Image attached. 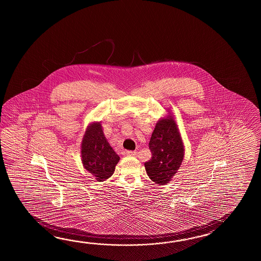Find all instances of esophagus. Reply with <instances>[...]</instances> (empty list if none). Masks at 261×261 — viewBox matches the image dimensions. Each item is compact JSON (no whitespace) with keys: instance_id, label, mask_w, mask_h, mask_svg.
Instances as JSON below:
<instances>
[{"instance_id":"obj_1","label":"esophagus","mask_w":261,"mask_h":261,"mask_svg":"<svg viewBox=\"0 0 261 261\" xmlns=\"http://www.w3.org/2000/svg\"><path fill=\"white\" fill-rule=\"evenodd\" d=\"M127 155H130V156H136L137 152L136 151H127Z\"/></svg>"}]
</instances>
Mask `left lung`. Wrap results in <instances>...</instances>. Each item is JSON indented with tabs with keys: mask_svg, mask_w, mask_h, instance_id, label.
<instances>
[{
	"mask_svg": "<svg viewBox=\"0 0 261 261\" xmlns=\"http://www.w3.org/2000/svg\"><path fill=\"white\" fill-rule=\"evenodd\" d=\"M149 149L152 156L144 163L147 175L160 186L166 185L179 170L185 153L183 141L171 113L155 124Z\"/></svg>",
	"mask_w": 261,
	"mask_h": 261,
	"instance_id": "obj_1",
	"label": "left lung"
}]
</instances>
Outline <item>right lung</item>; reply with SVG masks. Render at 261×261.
Returning a JSON list of instances; mask_svg holds the SVG:
<instances>
[{
  "mask_svg": "<svg viewBox=\"0 0 261 261\" xmlns=\"http://www.w3.org/2000/svg\"><path fill=\"white\" fill-rule=\"evenodd\" d=\"M83 166L98 182L112 176L120 160L107 142L100 122L89 124L81 144Z\"/></svg>",
  "mask_w": 261,
  "mask_h": 261,
  "instance_id": "obj_1",
  "label": "right lung"
}]
</instances>
